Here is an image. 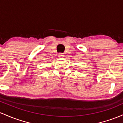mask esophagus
<instances>
[{"instance_id": "obj_1", "label": "esophagus", "mask_w": 123, "mask_h": 123, "mask_svg": "<svg viewBox=\"0 0 123 123\" xmlns=\"http://www.w3.org/2000/svg\"><path fill=\"white\" fill-rule=\"evenodd\" d=\"M58 56H59V57H60V58H63V57H64V55L63 54H62V53H59V54L58 55Z\"/></svg>"}]
</instances>
